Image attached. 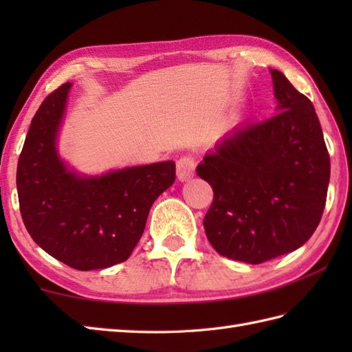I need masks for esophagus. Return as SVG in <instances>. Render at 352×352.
<instances>
[{
	"label": "esophagus",
	"mask_w": 352,
	"mask_h": 352,
	"mask_svg": "<svg viewBox=\"0 0 352 352\" xmlns=\"http://www.w3.org/2000/svg\"><path fill=\"white\" fill-rule=\"evenodd\" d=\"M195 157L192 155H183L177 160V175L180 182H188L189 178L193 177V170H195Z\"/></svg>",
	"instance_id": "esophagus-1"
}]
</instances>
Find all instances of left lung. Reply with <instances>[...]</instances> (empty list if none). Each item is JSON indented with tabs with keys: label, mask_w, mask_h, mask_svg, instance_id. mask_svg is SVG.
<instances>
[{
	"label": "left lung",
	"mask_w": 352,
	"mask_h": 352,
	"mask_svg": "<svg viewBox=\"0 0 352 352\" xmlns=\"http://www.w3.org/2000/svg\"><path fill=\"white\" fill-rule=\"evenodd\" d=\"M278 106L274 116L226 134L197 174L213 189L204 218L221 256L260 265L300 248L322 218L330 155L307 96L271 69Z\"/></svg>",
	"instance_id": "8db88e82"
}]
</instances>
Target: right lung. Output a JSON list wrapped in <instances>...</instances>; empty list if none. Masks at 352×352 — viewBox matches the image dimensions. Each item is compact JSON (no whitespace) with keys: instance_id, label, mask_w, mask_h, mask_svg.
Listing matches in <instances>:
<instances>
[{"instance_id":"obj_1","label":"right lung","mask_w":352,"mask_h":352,"mask_svg":"<svg viewBox=\"0 0 352 352\" xmlns=\"http://www.w3.org/2000/svg\"><path fill=\"white\" fill-rule=\"evenodd\" d=\"M71 83L43 100L18 162L19 210L33 241L78 271L130 257L154 201L175 182V163L160 162L85 177L69 170L56 142Z\"/></svg>"}]
</instances>
